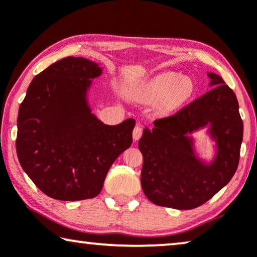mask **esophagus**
I'll use <instances>...</instances> for the list:
<instances>
[{
  "label": "esophagus",
  "instance_id": "34e87169",
  "mask_svg": "<svg viewBox=\"0 0 257 257\" xmlns=\"http://www.w3.org/2000/svg\"><path fill=\"white\" fill-rule=\"evenodd\" d=\"M143 136V127L142 126L137 125L135 130H133V139H135V142H137V140L140 139V137Z\"/></svg>",
  "mask_w": 257,
  "mask_h": 257
}]
</instances>
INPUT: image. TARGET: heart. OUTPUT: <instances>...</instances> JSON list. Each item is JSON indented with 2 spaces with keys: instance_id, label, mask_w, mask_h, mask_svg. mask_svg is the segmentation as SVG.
Here are the masks:
<instances>
[{
  "instance_id": "heart-1",
  "label": "heart",
  "mask_w": 257,
  "mask_h": 257,
  "mask_svg": "<svg viewBox=\"0 0 257 257\" xmlns=\"http://www.w3.org/2000/svg\"><path fill=\"white\" fill-rule=\"evenodd\" d=\"M194 92V83L187 76L175 72H163L147 80L137 91L136 96L145 103L159 101V110L171 113L187 101Z\"/></svg>"
}]
</instances>
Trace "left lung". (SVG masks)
<instances>
[{"instance_id":"obj_1","label":"left lung","mask_w":257,"mask_h":257,"mask_svg":"<svg viewBox=\"0 0 257 257\" xmlns=\"http://www.w3.org/2000/svg\"><path fill=\"white\" fill-rule=\"evenodd\" d=\"M212 90L177 113L154 120L139 140L142 187L154 205L193 209L224 187L236 172L243 122L234 91L219 75L208 72ZM209 126L217 143L209 164L196 157L188 134Z\"/></svg>"}]
</instances>
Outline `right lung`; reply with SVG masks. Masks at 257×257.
Wrapping results in <instances>:
<instances>
[{
  "label": "right lung",
  "mask_w": 257,
  "mask_h": 257,
  "mask_svg": "<svg viewBox=\"0 0 257 257\" xmlns=\"http://www.w3.org/2000/svg\"><path fill=\"white\" fill-rule=\"evenodd\" d=\"M103 70L83 57L63 58L31 80L20 105L16 152L44 194L78 201L99 194L114 160L132 144L136 120L111 126L91 112L93 78Z\"/></svg>",
  "instance_id": "1"
}]
</instances>
